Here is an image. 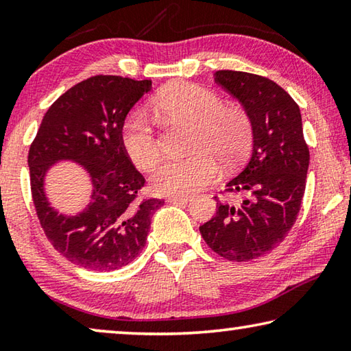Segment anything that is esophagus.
<instances>
[{"label": "esophagus", "instance_id": "obj_1", "mask_svg": "<svg viewBox=\"0 0 351 351\" xmlns=\"http://www.w3.org/2000/svg\"><path fill=\"white\" fill-rule=\"evenodd\" d=\"M190 197H169L167 201L171 204H181V203H187Z\"/></svg>", "mask_w": 351, "mask_h": 351}]
</instances>
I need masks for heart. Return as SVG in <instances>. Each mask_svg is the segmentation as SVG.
I'll return each mask as SVG.
<instances>
[{
  "mask_svg": "<svg viewBox=\"0 0 351 351\" xmlns=\"http://www.w3.org/2000/svg\"><path fill=\"white\" fill-rule=\"evenodd\" d=\"M153 106L165 122L192 125L189 150L192 156L169 159L153 171L154 192L187 197L217 180L218 164H234L245 156L252 141L247 112L232 104H223L215 91L193 83L165 86L153 99ZM121 142L136 167L150 170L161 156V147L144 110H133L121 128Z\"/></svg>",
  "mask_w": 351,
  "mask_h": 351,
  "instance_id": "obj_1",
  "label": "heart"
}]
</instances>
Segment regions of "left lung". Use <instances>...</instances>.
I'll use <instances>...</instances> for the list:
<instances>
[{"mask_svg": "<svg viewBox=\"0 0 351 351\" xmlns=\"http://www.w3.org/2000/svg\"><path fill=\"white\" fill-rule=\"evenodd\" d=\"M215 82L239 100L252 123L251 158L226 192L241 193L240 206L217 199V213L199 226L213 252L247 261L280 245L295 223L306 186L310 150L299 105L266 77L217 71Z\"/></svg>", "mask_w": 351, "mask_h": 351, "instance_id": "obj_1", "label": "left lung"}]
</instances>
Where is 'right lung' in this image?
Masks as SVG:
<instances>
[{
    "mask_svg": "<svg viewBox=\"0 0 351 351\" xmlns=\"http://www.w3.org/2000/svg\"><path fill=\"white\" fill-rule=\"evenodd\" d=\"M152 80L94 75L49 106L29 148L32 199L47 240L80 268L116 271L145 246L152 215L162 199L141 198L145 186L121 142L128 111ZM58 160L79 162L93 182L92 201L77 216H62L44 193L45 171Z\"/></svg>",
    "mask_w": 351,
    "mask_h": 351,
    "instance_id": "add662e5",
    "label": "right lung"
}]
</instances>
